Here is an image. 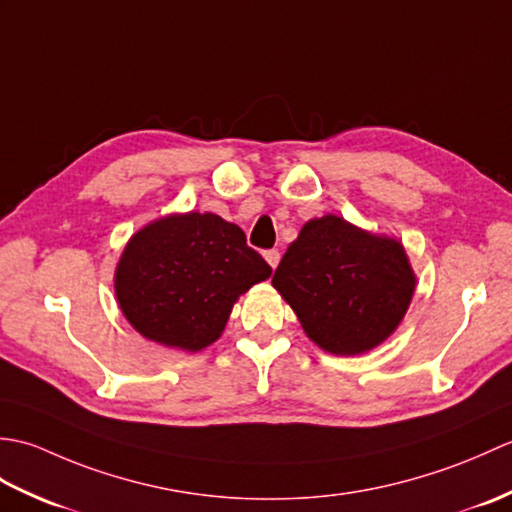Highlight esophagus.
Here are the masks:
<instances>
[{"label":"esophagus","mask_w":512,"mask_h":512,"mask_svg":"<svg viewBox=\"0 0 512 512\" xmlns=\"http://www.w3.org/2000/svg\"><path fill=\"white\" fill-rule=\"evenodd\" d=\"M264 259H266L270 268H277V266H279V259H281L279 250H266V253H264Z\"/></svg>","instance_id":"34e87169"}]
</instances>
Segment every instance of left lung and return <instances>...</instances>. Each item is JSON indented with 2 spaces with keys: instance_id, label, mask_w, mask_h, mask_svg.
I'll list each match as a JSON object with an SVG mask.
<instances>
[{
  "instance_id": "left-lung-1",
  "label": "left lung",
  "mask_w": 512,
  "mask_h": 512,
  "mask_svg": "<svg viewBox=\"0 0 512 512\" xmlns=\"http://www.w3.org/2000/svg\"><path fill=\"white\" fill-rule=\"evenodd\" d=\"M416 273L396 237L328 213L301 226L273 286L321 350L356 356L396 332L416 290Z\"/></svg>"
}]
</instances>
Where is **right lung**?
Listing matches in <instances>:
<instances>
[{
    "label": "right lung",
    "mask_w": 512,
    "mask_h": 512,
    "mask_svg": "<svg viewBox=\"0 0 512 512\" xmlns=\"http://www.w3.org/2000/svg\"><path fill=\"white\" fill-rule=\"evenodd\" d=\"M270 275L237 224L215 213H171L129 237L114 295L147 341L200 352L220 339L237 299Z\"/></svg>",
    "instance_id": "right-lung-1"
}]
</instances>
